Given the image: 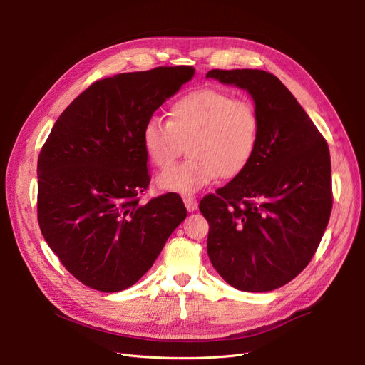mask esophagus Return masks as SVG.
<instances>
[{
  "instance_id": "34e87169",
  "label": "esophagus",
  "mask_w": 365,
  "mask_h": 365,
  "mask_svg": "<svg viewBox=\"0 0 365 365\" xmlns=\"http://www.w3.org/2000/svg\"><path fill=\"white\" fill-rule=\"evenodd\" d=\"M183 202L187 208V212H195L197 207H198V201L195 197H190V195H185L183 197Z\"/></svg>"
}]
</instances>
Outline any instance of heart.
I'll return each mask as SVG.
<instances>
[{"instance_id":"heart-1","label":"heart","mask_w":365,"mask_h":365,"mask_svg":"<svg viewBox=\"0 0 365 365\" xmlns=\"http://www.w3.org/2000/svg\"><path fill=\"white\" fill-rule=\"evenodd\" d=\"M260 139V115L245 98L202 88L176 99L168 108V121L152 117L142 128V146L158 168L170 165L182 152L189 158L163 171L161 189L195 194L220 176L232 179L253 160Z\"/></svg>"}]
</instances>
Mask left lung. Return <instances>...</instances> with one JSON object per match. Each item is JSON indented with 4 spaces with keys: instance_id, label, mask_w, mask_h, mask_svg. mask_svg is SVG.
<instances>
[{
    "instance_id": "1",
    "label": "left lung",
    "mask_w": 365,
    "mask_h": 365,
    "mask_svg": "<svg viewBox=\"0 0 365 365\" xmlns=\"http://www.w3.org/2000/svg\"><path fill=\"white\" fill-rule=\"evenodd\" d=\"M207 78L247 90L260 115V139L250 164L200 202L210 225L208 257L235 289L271 292L309 264L329 225V145L271 72L212 69Z\"/></svg>"
}]
</instances>
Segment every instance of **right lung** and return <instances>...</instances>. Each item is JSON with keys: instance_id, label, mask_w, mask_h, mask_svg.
Listing matches in <instances>:
<instances>
[{"instance_id": "obj_1", "label": "right lung", "mask_w": 365, "mask_h": 365, "mask_svg": "<svg viewBox=\"0 0 365 365\" xmlns=\"http://www.w3.org/2000/svg\"><path fill=\"white\" fill-rule=\"evenodd\" d=\"M194 72L158 66L96 81L41 148L38 223L68 272L90 289L113 293L136 284L187 215L175 192L139 202L150 182L142 128Z\"/></svg>"}]
</instances>
